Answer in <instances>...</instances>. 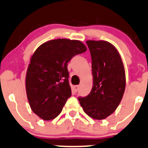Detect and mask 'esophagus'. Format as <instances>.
Segmentation results:
<instances>
[{"label":"esophagus","mask_w":148,"mask_h":148,"mask_svg":"<svg viewBox=\"0 0 148 148\" xmlns=\"http://www.w3.org/2000/svg\"><path fill=\"white\" fill-rule=\"evenodd\" d=\"M79 86L78 85H75V86H73L72 87V90H73V91L74 92H77V91H78L79 90Z\"/></svg>","instance_id":"obj_1"}]
</instances>
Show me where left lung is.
Instances as JSON below:
<instances>
[{
  "instance_id": "left-lung-1",
  "label": "left lung",
  "mask_w": 148,
  "mask_h": 148,
  "mask_svg": "<svg viewBox=\"0 0 148 148\" xmlns=\"http://www.w3.org/2000/svg\"><path fill=\"white\" fill-rule=\"evenodd\" d=\"M92 58L93 86L86 97L78 100L84 112L95 119H104L119 105L126 86L124 64L116 48L100 40L86 42Z\"/></svg>"
}]
</instances>
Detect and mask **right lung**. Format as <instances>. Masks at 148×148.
<instances>
[{
  "label": "right lung",
  "mask_w": 148,
  "mask_h": 148,
  "mask_svg": "<svg viewBox=\"0 0 148 148\" xmlns=\"http://www.w3.org/2000/svg\"><path fill=\"white\" fill-rule=\"evenodd\" d=\"M87 48L79 40L56 39L42 44L32 56L26 91L32 110L45 121L61 114L71 90L67 64Z\"/></svg>",
  "instance_id": "obj_1"
}]
</instances>
